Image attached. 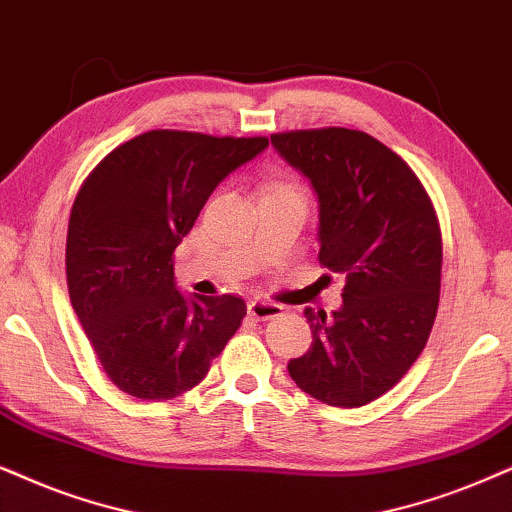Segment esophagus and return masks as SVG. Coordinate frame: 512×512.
Listing matches in <instances>:
<instances>
[{"mask_svg": "<svg viewBox=\"0 0 512 512\" xmlns=\"http://www.w3.org/2000/svg\"><path fill=\"white\" fill-rule=\"evenodd\" d=\"M248 314L257 321H267V319H276V316L283 314V307L276 302H267V300H255L248 304Z\"/></svg>", "mask_w": 512, "mask_h": 512, "instance_id": "34e87169", "label": "esophagus"}]
</instances>
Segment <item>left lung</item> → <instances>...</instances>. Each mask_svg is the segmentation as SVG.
<instances>
[{"label": "left lung", "mask_w": 512, "mask_h": 512, "mask_svg": "<svg viewBox=\"0 0 512 512\" xmlns=\"http://www.w3.org/2000/svg\"><path fill=\"white\" fill-rule=\"evenodd\" d=\"M312 181L319 262L345 276L331 316L307 307L312 347L290 359L302 392L354 409L404 378L430 338L442 281V231L428 191L397 153L359 129L271 134Z\"/></svg>", "instance_id": "8db88e82"}]
</instances>
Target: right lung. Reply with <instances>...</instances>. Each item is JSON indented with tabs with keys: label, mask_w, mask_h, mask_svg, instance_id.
I'll use <instances>...</instances> for the list:
<instances>
[{
	"label": "right lung",
	"mask_w": 512,
	"mask_h": 512,
	"mask_svg": "<svg viewBox=\"0 0 512 512\" xmlns=\"http://www.w3.org/2000/svg\"><path fill=\"white\" fill-rule=\"evenodd\" d=\"M267 146V137L153 129L84 179L68 222V293L122 392L146 401L189 392L241 328V297H184L172 257L219 181Z\"/></svg>",
	"instance_id": "add662e5"
}]
</instances>
